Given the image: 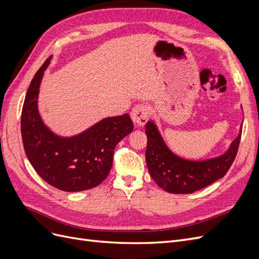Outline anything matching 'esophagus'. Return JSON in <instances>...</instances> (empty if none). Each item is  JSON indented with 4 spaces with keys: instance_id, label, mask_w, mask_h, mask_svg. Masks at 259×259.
<instances>
[{
    "instance_id": "esophagus-1",
    "label": "esophagus",
    "mask_w": 259,
    "mask_h": 259,
    "mask_svg": "<svg viewBox=\"0 0 259 259\" xmlns=\"http://www.w3.org/2000/svg\"><path fill=\"white\" fill-rule=\"evenodd\" d=\"M131 116H132L133 122L135 123V125H137V126H144L149 117L148 106L143 105V104L135 106L134 108H133V110L131 112Z\"/></svg>"
}]
</instances>
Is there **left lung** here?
<instances>
[{
    "label": "left lung",
    "instance_id": "1",
    "mask_svg": "<svg viewBox=\"0 0 259 259\" xmlns=\"http://www.w3.org/2000/svg\"><path fill=\"white\" fill-rule=\"evenodd\" d=\"M242 124L237 138L223 154L205 160H188L171 151L154 121H148L145 127L148 139L146 163L149 173L160 188L169 193H192L213 184L226 175L236 158Z\"/></svg>",
    "mask_w": 259,
    "mask_h": 259
}]
</instances>
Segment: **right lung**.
I'll use <instances>...</instances> for the list:
<instances>
[{
    "label": "right lung",
    "instance_id": "obj_1",
    "mask_svg": "<svg viewBox=\"0 0 259 259\" xmlns=\"http://www.w3.org/2000/svg\"><path fill=\"white\" fill-rule=\"evenodd\" d=\"M52 58L37 70L26 94L21 112L23 148L31 165L51 186L67 192L92 189L108 176L115 146L132 133L134 124L125 113L104 117L73 136L55 134L37 108L40 85Z\"/></svg>",
    "mask_w": 259,
    "mask_h": 259
}]
</instances>
